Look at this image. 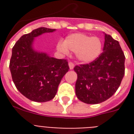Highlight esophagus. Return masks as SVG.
I'll return each mask as SVG.
<instances>
[{
	"label": "esophagus",
	"instance_id": "esophagus-1",
	"mask_svg": "<svg viewBox=\"0 0 134 134\" xmlns=\"http://www.w3.org/2000/svg\"><path fill=\"white\" fill-rule=\"evenodd\" d=\"M69 67L70 69H73L74 67V64L72 62H69Z\"/></svg>",
	"mask_w": 134,
	"mask_h": 134
}]
</instances>
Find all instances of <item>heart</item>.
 Instances as JSON below:
<instances>
[{
  "label": "heart",
  "instance_id": "b5f03b06",
  "mask_svg": "<svg viewBox=\"0 0 134 134\" xmlns=\"http://www.w3.org/2000/svg\"><path fill=\"white\" fill-rule=\"evenodd\" d=\"M102 41L97 37H90L83 33H73L65 38L64 43L59 42L57 49L64 54L69 51L75 52L79 60L89 63L97 58L102 52Z\"/></svg>",
  "mask_w": 134,
  "mask_h": 134
}]
</instances>
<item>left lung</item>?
Wrapping results in <instances>:
<instances>
[{
  "mask_svg": "<svg viewBox=\"0 0 134 134\" xmlns=\"http://www.w3.org/2000/svg\"><path fill=\"white\" fill-rule=\"evenodd\" d=\"M125 56L118 41L105 33L103 52L86 65L75 66L76 95L89 104H99L114 94L125 76Z\"/></svg>",
  "mask_w": 134,
  "mask_h": 134,
  "instance_id": "8db88e82",
  "label": "left lung"
}]
</instances>
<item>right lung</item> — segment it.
<instances>
[{"mask_svg":"<svg viewBox=\"0 0 134 134\" xmlns=\"http://www.w3.org/2000/svg\"><path fill=\"white\" fill-rule=\"evenodd\" d=\"M55 29L41 27L20 37L12 48L9 69L16 88L26 98L46 102L54 98L60 83L69 71L68 62L33 48L36 37Z\"/></svg>","mask_w":134,"mask_h":134,"instance_id":"right-lung-1","label":"right lung"}]
</instances>
